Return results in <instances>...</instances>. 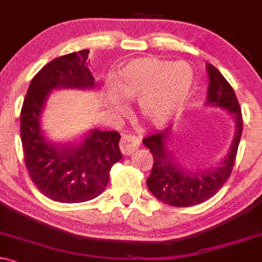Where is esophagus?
I'll list each match as a JSON object with an SVG mask.
<instances>
[{
  "label": "esophagus",
  "instance_id": "esophagus-1",
  "mask_svg": "<svg viewBox=\"0 0 262 262\" xmlns=\"http://www.w3.org/2000/svg\"><path fill=\"white\" fill-rule=\"evenodd\" d=\"M140 141L139 139H136L132 135H123L122 139L120 141V148L122 151V154L130 155L139 148Z\"/></svg>",
  "mask_w": 262,
  "mask_h": 262
}]
</instances>
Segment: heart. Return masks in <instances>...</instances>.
<instances>
[{
	"instance_id": "b5f03b06",
	"label": "heart",
	"mask_w": 262,
	"mask_h": 262,
	"mask_svg": "<svg viewBox=\"0 0 262 262\" xmlns=\"http://www.w3.org/2000/svg\"><path fill=\"white\" fill-rule=\"evenodd\" d=\"M195 75L185 61L136 58L119 69L106 86L110 107L121 110L123 99L136 100L140 116L155 126L170 123L186 105Z\"/></svg>"
}]
</instances>
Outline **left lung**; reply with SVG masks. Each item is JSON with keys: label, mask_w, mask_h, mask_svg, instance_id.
I'll return each instance as SVG.
<instances>
[{"label": "left lung", "mask_w": 262, "mask_h": 262, "mask_svg": "<svg viewBox=\"0 0 262 262\" xmlns=\"http://www.w3.org/2000/svg\"><path fill=\"white\" fill-rule=\"evenodd\" d=\"M209 86L205 106L219 107L233 119L235 135L229 151L222 161L213 167L190 170L177 161L170 147L172 127L157 132L142 140L143 145L154 156V166L148 176V190L160 201L176 207H188L212 198L231 173L243 134V115L235 92L217 69L206 64Z\"/></svg>", "instance_id": "left-lung-1"}]
</instances>
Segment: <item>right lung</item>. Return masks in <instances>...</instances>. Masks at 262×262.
Here are the masks:
<instances>
[{"instance_id":"1","label":"right lung","mask_w":262,"mask_h":262,"mask_svg":"<svg viewBox=\"0 0 262 262\" xmlns=\"http://www.w3.org/2000/svg\"><path fill=\"white\" fill-rule=\"evenodd\" d=\"M89 50L69 53L43 66L31 81L22 105L21 141L31 180L46 198L64 204L85 202L105 190L111 167L122 159L120 134L87 131L66 143L47 139L41 119L55 90H92Z\"/></svg>"}]
</instances>
